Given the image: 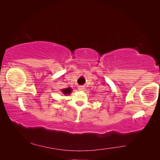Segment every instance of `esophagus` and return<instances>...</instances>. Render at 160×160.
Instances as JSON below:
<instances>
[{"mask_svg": "<svg viewBox=\"0 0 160 160\" xmlns=\"http://www.w3.org/2000/svg\"><path fill=\"white\" fill-rule=\"evenodd\" d=\"M85 87L84 86H79V88H78V90H80V91H82V90H85Z\"/></svg>", "mask_w": 160, "mask_h": 160, "instance_id": "1", "label": "esophagus"}]
</instances>
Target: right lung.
<instances>
[{
	"mask_svg": "<svg viewBox=\"0 0 160 160\" xmlns=\"http://www.w3.org/2000/svg\"><path fill=\"white\" fill-rule=\"evenodd\" d=\"M72 90V89L71 88H68L62 89L61 92H62V93H63V94H65V95H66V94H70V93H71Z\"/></svg>",
	"mask_w": 160,
	"mask_h": 160,
	"instance_id": "add662e5",
	"label": "right lung"
}]
</instances>
